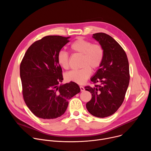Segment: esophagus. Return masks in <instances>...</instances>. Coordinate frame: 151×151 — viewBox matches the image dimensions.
<instances>
[{"mask_svg": "<svg viewBox=\"0 0 151 151\" xmlns=\"http://www.w3.org/2000/svg\"><path fill=\"white\" fill-rule=\"evenodd\" d=\"M79 88H80V90L81 91H83L85 90V88H83V87H82V86H80Z\"/></svg>", "mask_w": 151, "mask_h": 151, "instance_id": "obj_1", "label": "esophagus"}]
</instances>
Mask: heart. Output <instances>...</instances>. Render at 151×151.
I'll list each match as a JSON object with an SVG mask.
<instances>
[{
  "label": "heart",
  "instance_id": "1",
  "mask_svg": "<svg viewBox=\"0 0 151 151\" xmlns=\"http://www.w3.org/2000/svg\"><path fill=\"white\" fill-rule=\"evenodd\" d=\"M70 50L82 55L81 69L68 72L65 78L68 81L78 84L85 83L91 75L92 70H97L103 61L104 51L100 44H93L90 40L81 37H77L70 46ZM57 62L63 69L69 68V56L66 52L60 51L57 55Z\"/></svg>",
  "mask_w": 151,
  "mask_h": 151
}]
</instances>
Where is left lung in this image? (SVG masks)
I'll list each match as a JSON object with an SVG mask.
<instances>
[{
  "instance_id": "1",
  "label": "left lung",
  "mask_w": 151,
  "mask_h": 151,
  "mask_svg": "<svg viewBox=\"0 0 151 151\" xmlns=\"http://www.w3.org/2000/svg\"><path fill=\"white\" fill-rule=\"evenodd\" d=\"M93 37L103 47L104 56L91 79L94 87H85L92 96L86 107L92 115L105 118L115 114L124 101L130 81L129 64L125 51L111 36L97 33ZM98 82L99 85L96 84Z\"/></svg>"
}]
</instances>
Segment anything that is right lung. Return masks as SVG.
Returning a JSON list of instances; mask_svg holds the SVG:
<instances>
[{"instance_id":"add662e5","label":"right lung","mask_w":151,"mask_h":151,"mask_svg":"<svg viewBox=\"0 0 151 151\" xmlns=\"http://www.w3.org/2000/svg\"><path fill=\"white\" fill-rule=\"evenodd\" d=\"M70 37L47 36L36 40L28 48L20 64L19 73L25 103L37 117L52 119L67 109L69 100L80 92L79 85L63 80L57 62L61 48Z\"/></svg>"}]
</instances>
